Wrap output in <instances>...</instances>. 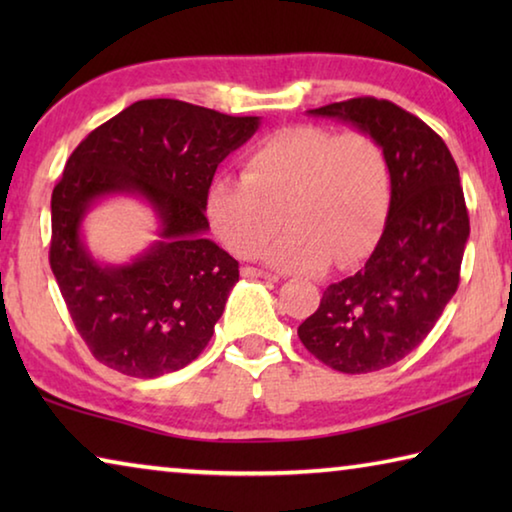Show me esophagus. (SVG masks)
I'll return each mask as SVG.
<instances>
[{"label":"esophagus","mask_w":512,"mask_h":512,"mask_svg":"<svg viewBox=\"0 0 512 512\" xmlns=\"http://www.w3.org/2000/svg\"><path fill=\"white\" fill-rule=\"evenodd\" d=\"M241 275H244V277H259V280H268V282H277V275L266 273V271H262V268H253V266L241 268Z\"/></svg>","instance_id":"1"}]
</instances>
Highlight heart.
<instances>
[{
	"mask_svg": "<svg viewBox=\"0 0 512 512\" xmlns=\"http://www.w3.org/2000/svg\"><path fill=\"white\" fill-rule=\"evenodd\" d=\"M289 230L264 250L280 271L309 273L329 259L350 266L377 244L391 210V169L366 133L291 126L246 155L241 176H219L207 216L232 253L257 255L280 223Z\"/></svg>",
	"mask_w": 512,
	"mask_h": 512,
	"instance_id": "b5f03b06",
	"label": "heart"
}]
</instances>
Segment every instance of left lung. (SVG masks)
<instances>
[{
    "label": "left lung",
    "instance_id": "1",
    "mask_svg": "<svg viewBox=\"0 0 512 512\" xmlns=\"http://www.w3.org/2000/svg\"><path fill=\"white\" fill-rule=\"evenodd\" d=\"M307 115L375 137L391 169V210L375 250L357 273L329 284L298 327L325 366L375 372L418 348L458 289L470 237L461 176L440 135L391 101L359 97Z\"/></svg>",
    "mask_w": 512,
    "mask_h": 512
}]
</instances>
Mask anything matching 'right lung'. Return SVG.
<instances>
[{
  "label": "right lung",
  "mask_w": 512,
  "mask_h": 512,
  "mask_svg": "<svg viewBox=\"0 0 512 512\" xmlns=\"http://www.w3.org/2000/svg\"><path fill=\"white\" fill-rule=\"evenodd\" d=\"M259 117H230L176 99L121 110L69 155L51 194L49 264L94 359L131 377H160L205 350L239 282V262L207 239L216 167L257 133ZM110 195H135L159 219V239L131 263L90 253L82 221Z\"/></svg>",
  "instance_id": "obj_1"
}]
</instances>
